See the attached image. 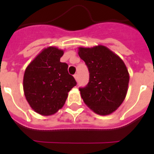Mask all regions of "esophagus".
<instances>
[{
  "mask_svg": "<svg viewBox=\"0 0 154 154\" xmlns=\"http://www.w3.org/2000/svg\"><path fill=\"white\" fill-rule=\"evenodd\" d=\"M74 77H75V79L76 81H78V79H79V75L78 74H75L74 75Z\"/></svg>",
  "mask_w": 154,
  "mask_h": 154,
  "instance_id": "34e87169",
  "label": "esophagus"
}]
</instances>
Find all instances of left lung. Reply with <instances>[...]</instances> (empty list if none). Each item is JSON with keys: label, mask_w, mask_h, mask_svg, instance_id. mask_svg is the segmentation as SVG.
Segmentation results:
<instances>
[{"label": "left lung", "mask_w": 154, "mask_h": 154, "mask_svg": "<svg viewBox=\"0 0 154 154\" xmlns=\"http://www.w3.org/2000/svg\"><path fill=\"white\" fill-rule=\"evenodd\" d=\"M79 55L89 72L87 85L79 88L84 103L99 115L111 114L122 104L130 76L123 61L103 45L79 48Z\"/></svg>", "instance_id": "8db88e82"}]
</instances>
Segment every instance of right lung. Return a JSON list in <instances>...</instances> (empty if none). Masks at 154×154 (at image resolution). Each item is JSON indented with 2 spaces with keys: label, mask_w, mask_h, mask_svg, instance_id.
<instances>
[{
  "label": "right lung",
  "mask_w": 154,
  "mask_h": 154,
  "mask_svg": "<svg viewBox=\"0 0 154 154\" xmlns=\"http://www.w3.org/2000/svg\"><path fill=\"white\" fill-rule=\"evenodd\" d=\"M64 51L55 47L44 49L28 65L23 79L24 96L30 106L42 116L55 114L64 106L68 92L77 82L60 62Z\"/></svg>",
  "instance_id": "right-lung-1"
}]
</instances>
